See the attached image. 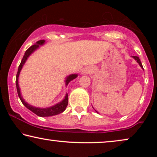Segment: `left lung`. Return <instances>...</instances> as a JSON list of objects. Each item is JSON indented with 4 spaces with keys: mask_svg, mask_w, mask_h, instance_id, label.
<instances>
[{
    "mask_svg": "<svg viewBox=\"0 0 157 157\" xmlns=\"http://www.w3.org/2000/svg\"><path fill=\"white\" fill-rule=\"evenodd\" d=\"M133 57H134V59L135 60H136V61L137 62H138V63H139V65H140V66H141V67L143 68V66H142V63H141V61H140V59H139V58L138 56H133Z\"/></svg>",
    "mask_w": 157,
    "mask_h": 157,
    "instance_id": "8db88e82",
    "label": "left lung"
}]
</instances>
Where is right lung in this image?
<instances>
[{"instance_id": "add662e5", "label": "right lung", "mask_w": 157, "mask_h": 157, "mask_svg": "<svg viewBox=\"0 0 157 157\" xmlns=\"http://www.w3.org/2000/svg\"><path fill=\"white\" fill-rule=\"evenodd\" d=\"M45 42L44 40H40L36 42V44L33 45L30 47L29 48H28L26 51H25L24 56H23L22 61H21L20 65L18 66V72H17L16 74V88H17V92H18V96L20 98V99L21 101V102L23 103V104L26 107L27 109H29V110H31L32 112H33L34 113H36L37 116H39V117H51V116H54V115H57L59 113H61L63 112V111L65 110L66 106H68V94H66L65 96V98L61 102L59 103V104H56L55 106H53L51 107H49V108H46V109H40V108H36V107H33L29 105V104H27L26 102H25V101L23 99V98L21 97V91H20V88H19L18 86V76H19V74H20V71L22 68L23 64L25 63V61H26L28 57L34 51L36 50V48H38L39 47V45H42L44 44ZM77 77V74H72L70 75L69 76L67 77L66 80V85L68 84V83L70 82L71 81H72L73 79H74L75 78Z\"/></svg>"}]
</instances>
